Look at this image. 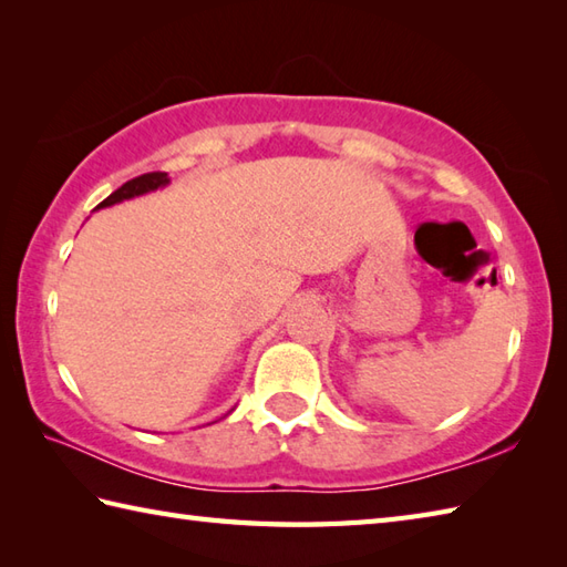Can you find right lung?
Instances as JSON below:
<instances>
[{
	"instance_id": "obj_1",
	"label": "right lung",
	"mask_w": 567,
	"mask_h": 567,
	"mask_svg": "<svg viewBox=\"0 0 567 567\" xmlns=\"http://www.w3.org/2000/svg\"><path fill=\"white\" fill-rule=\"evenodd\" d=\"M167 183H171V177H167V173H146V175H138V177H134V179H128V183H124L116 192H112V195L106 197L104 202H100L97 209L112 207V204H118V202L131 199V197H141V195H146V192L165 187Z\"/></svg>"
}]
</instances>
